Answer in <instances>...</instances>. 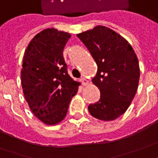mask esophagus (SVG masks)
Wrapping results in <instances>:
<instances>
[{
    "instance_id": "obj_1",
    "label": "esophagus",
    "mask_w": 158,
    "mask_h": 158,
    "mask_svg": "<svg viewBox=\"0 0 158 158\" xmlns=\"http://www.w3.org/2000/svg\"><path fill=\"white\" fill-rule=\"evenodd\" d=\"M80 81H81V83H82L83 85H85H85H87L89 84V81H88L86 79H85V78H83V79H80Z\"/></svg>"
}]
</instances>
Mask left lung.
Listing matches in <instances>:
<instances>
[{
  "mask_svg": "<svg viewBox=\"0 0 158 158\" xmlns=\"http://www.w3.org/2000/svg\"><path fill=\"white\" fill-rule=\"evenodd\" d=\"M98 65L92 83L100 90V99L88 106L93 117L113 121L128 109L139 86L140 70L132 46L114 31L102 25L79 33Z\"/></svg>",
  "mask_w": 158,
  "mask_h": 158,
  "instance_id": "1",
  "label": "left lung"
}]
</instances>
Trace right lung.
<instances>
[{"instance_id":"add662e5","label":"right lung","mask_w":158,"mask_h":158,"mask_svg":"<svg viewBox=\"0 0 158 158\" xmlns=\"http://www.w3.org/2000/svg\"><path fill=\"white\" fill-rule=\"evenodd\" d=\"M70 37V33L55 28L43 30L24 54L20 73L23 93L30 110L46 125H56L66 117L80 85L68 74L63 57Z\"/></svg>"}]
</instances>
